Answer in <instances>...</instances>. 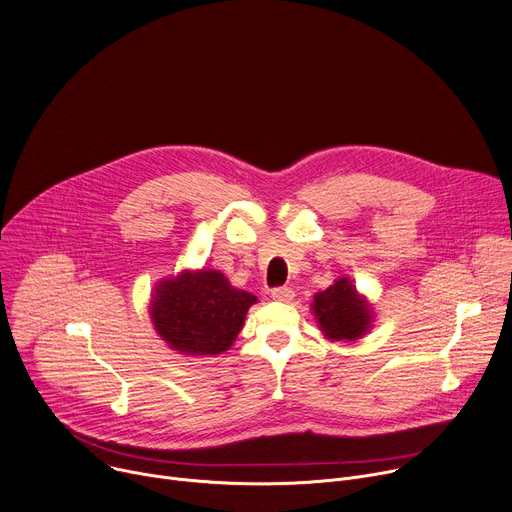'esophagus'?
Instances as JSON below:
<instances>
[{"mask_svg":"<svg viewBox=\"0 0 512 512\" xmlns=\"http://www.w3.org/2000/svg\"><path fill=\"white\" fill-rule=\"evenodd\" d=\"M271 298L277 302H291L296 298V294L291 287H275V289H271Z\"/></svg>","mask_w":512,"mask_h":512,"instance_id":"obj_1","label":"esophagus"}]
</instances>
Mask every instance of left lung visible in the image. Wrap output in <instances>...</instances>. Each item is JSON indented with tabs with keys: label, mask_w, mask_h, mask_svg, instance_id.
<instances>
[{
	"label": "left lung",
	"mask_w": 512,
	"mask_h": 512,
	"mask_svg": "<svg viewBox=\"0 0 512 512\" xmlns=\"http://www.w3.org/2000/svg\"><path fill=\"white\" fill-rule=\"evenodd\" d=\"M312 310L320 330L330 340H358L373 322L367 300L356 294V287L346 277L318 291Z\"/></svg>",
	"instance_id": "left-lung-1"
}]
</instances>
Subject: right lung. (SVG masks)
<instances>
[{
	"instance_id": "add662e5",
	"label": "right lung",
	"mask_w": 512,
	"mask_h": 512,
	"mask_svg": "<svg viewBox=\"0 0 512 512\" xmlns=\"http://www.w3.org/2000/svg\"><path fill=\"white\" fill-rule=\"evenodd\" d=\"M257 298L214 269L182 271L158 283L152 322L170 348L188 356L221 354L237 340Z\"/></svg>"
}]
</instances>
